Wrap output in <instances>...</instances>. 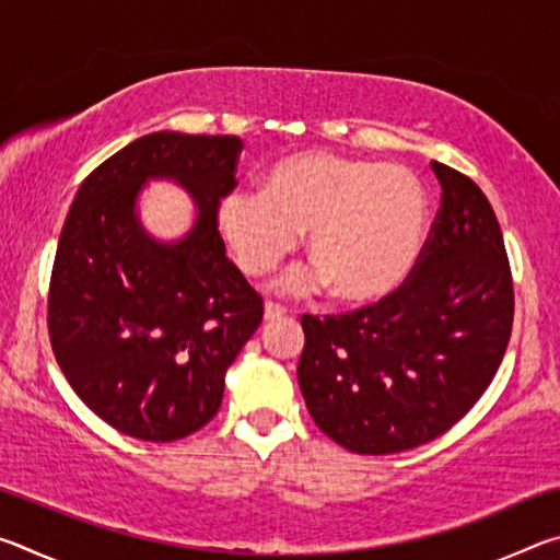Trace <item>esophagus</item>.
I'll return each instance as SVG.
<instances>
[{
    "mask_svg": "<svg viewBox=\"0 0 560 560\" xmlns=\"http://www.w3.org/2000/svg\"><path fill=\"white\" fill-rule=\"evenodd\" d=\"M283 316H287V308H283L281 303L269 301L267 306H264V318H267V320H279V318H283Z\"/></svg>",
    "mask_w": 560,
    "mask_h": 560,
    "instance_id": "obj_1",
    "label": "esophagus"
}]
</instances>
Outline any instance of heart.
Returning <instances> with one entry per match:
<instances>
[{
    "label": "heart",
    "instance_id": "obj_1",
    "mask_svg": "<svg viewBox=\"0 0 560 560\" xmlns=\"http://www.w3.org/2000/svg\"><path fill=\"white\" fill-rule=\"evenodd\" d=\"M430 197L412 170L326 150L273 165L261 189H232L217 202V226L236 264L264 277L308 230L314 281L346 303L400 289L417 267Z\"/></svg>",
    "mask_w": 560,
    "mask_h": 560
}]
</instances>
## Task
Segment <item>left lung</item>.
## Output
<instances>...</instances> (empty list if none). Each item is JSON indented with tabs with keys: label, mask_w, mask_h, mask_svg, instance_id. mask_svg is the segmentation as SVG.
<instances>
[{
	"label": "left lung",
	"mask_w": 560,
	"mask_h": 560,
	"mask_svg": "<svg viewBox=\"0 0 560 560\" xmlns=\"http://www.w3.org/2000/svg\"><path fill=\"white\" fill-rule=\"evenodd\" d=\"M442 185L417 267L400 289L340 316H301L299 385L314 422L355 454H393L447 432L504 360L514 281L494 210L471 177Z\"/></svg>",
	"instance_id": "obj_1"
}]
</instances>
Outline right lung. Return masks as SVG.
<instances>
[{"label": "right lung", "instance_id": "obj_1", "mask_svg": "<svg viewBox=\"0 0 560 560\" xmlns=\"http://www.w3.org/2000/svg\"><path fill=\"white\" fill-rule=\"evenodd\" d=\"M236 136L150 132L83 179L49 283L51 350L103 422L145 442L197 432L222 405L224 373L264 318V301L226 259L217 202L236 187ZM173 176L201 214L160 245L135 217L139 187Z\"/></svg>", "mask_w": 560, "mask_h": 560}]
</instances>
